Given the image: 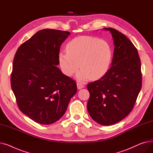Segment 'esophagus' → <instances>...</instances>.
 I'll return each instance as SVG.
<instances>
[{"label": "esophagus", "instance_id": "obj_1", "mask_svg": "<svg viewBox=\"0 0 153 153\" xmlns=\"http://www.w3.org/2000/svg\"><path fill=\"white\" fill-rule=\"evenodd\" d=\"M77 89H82V88L84 87V85L82 83L77 82Z\"/></svg>", "mask_w": 153, "mask_h": 153}]
</instances>
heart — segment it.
Segmentation results:
<instances>
[{
    "label": "heart",
    "instance_id": "1",
    "mask_svg": "<svg viewBox=\"0 0 153 153\" xmlns=\"http://www.w3.org/2000/svg\"><path fill=\"white\" fill-rule=\"evenodd\" d=\"M113 51L110 45L97 38L82 36L72 39L66 45V52L58 54V62L62 73L73 76L80 68L76 77L85 81L91 77L99 79L108 71ZM80 64H79V63Z\"/></svg>",
    "mask_w": 153,
    "mask_h": 153
}]
</instances>
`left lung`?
I'll use <instances>...</instances> for the list:
<instances>
[{"label": "left lung", "instance_id": "1", "mask_svg": "<svg viewBox=\"0 0 153 153\" xmlns=\"http://www.w3.org/2000/svg\"><path fill=\"white\" fill-rule=\"evenodd\" d=\"M111 32L114 53L111 67L100 79L88 84L90 93L87 110L102 125L121 121L133 110L142 85L141 61L137 49L121 32Z\"/></svg>", "mask_w": 153, "mask_h": 153}]
</instances>
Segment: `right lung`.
Here are the masks:
<instances>
[{"label":"right lung","mask_w":153,"mask_h":153,"mask_svg":"<svg viewBox=\"0 0 153 153\" xmlns=\"http://www.w3.org/2000/svg\"><path fill=\"white\" fill-rule=\"evenodd\" d=\"M69 34L53 29L38 31L15 55L10 82L17 105L40 124L59 120L77 92L76 81L56 67L60 46Z\"/></svg>","instance_id":"1"}]
</instances>
